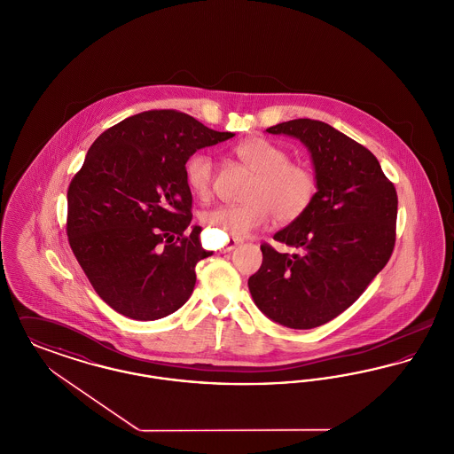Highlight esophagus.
<instances>
[{
	"label": "esophagus",
	"mask_w": 454,
	"mask_h": 454,
	"mask_svg": "<svg viewBox=\"0 0 454 454\" xmlns=\"http://www.w3.org/2000/svg\"><path fill=\"white\" fill-rule=\"evenodd\" d=\"M239 243H241V239H230V241H228V243L223 247V250H221V252H223V254H226V252H231V250H233L235 247H238Z\"/></svg>",
	"instance_id": "esophagus-1"
}]
</instances>
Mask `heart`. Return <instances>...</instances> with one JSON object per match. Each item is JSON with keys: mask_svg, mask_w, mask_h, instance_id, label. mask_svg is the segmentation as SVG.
I'll return each mask as SVG.
<instances>
[{"mask_svg": "<svg viewBox=\"0 0 454 454\" xmlns=\"http://www.w3.org/2000/svg\"><path fill=\"white\" fill-rule=\"evenodd\" d=\"M235 154L255 173V178L245 194L247 202L204 213L202 221L207 230L243 238L274 217L279 223H293L308 211L317 195V176L308 165L289 161V153L263 137L241 141L235 146ZM215 175L216 165L211 154L194 153L187 160L185 180L197 199H211Z\"/></svg>", "mask_w": 454, "mask_h": 454, "instance_id": "b5f03b06", "label": "heart"}]
</instances>
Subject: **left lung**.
<instances>
[{
  "label": "left lung",
  "mask_w": 454,
  "mask_h": 454,
  "mask_svg": "<svg viewBox=\"0 0 454 454\" xmlns=\"http://www.w3.org/2000/svg\"><path fill=\"white\" fill-rule=\"evenodd\" d=\"M267 132L293 136L308 148L317 195L301 217L274 235L300 254L263 243L248 289L276 324L315 328L346 311L388 263L398 197L376 156L322 121L294 119Z\"/></svg>",
  "instance_id": "obj_1"
}]
</instances>
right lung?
Listing matches in <instances>:
<instances>
[{
	"mask_svg": "<svg viewBox=\"0 0 454 454\" xmlns=\"http://www.w3.org/2000/svg\"><path fill=\"white\" fill-rule=\"evenodd\" d=\"M176 110H148L102 132L67 189L66 231L97 294L117 313L152 322L194 291L209 257L192 221L185 163L233 137Z\"/></svg>",
	"mask_w": 454,
	"mask_h": 454,
	"instance_id": "1",
	"label": "right lung"
}]
</instances>
